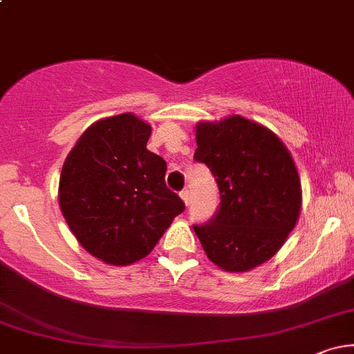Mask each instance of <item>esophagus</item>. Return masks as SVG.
<instances>
[{"mask_svg":"<svg viewBox=\"0 0 354 354\" xmlns=\"http://www.w3.org/2000/svg\"><path fill=\"white\" fill-rule=\"evenodd\" d=\"M181 200L185 201V205H189V200H191V194H189V189H183L180 193Z\"/></svg>","mask_w":354,"mask_h":354,"instance_id":"34e87169","label":"esophagus"}]
</instances>
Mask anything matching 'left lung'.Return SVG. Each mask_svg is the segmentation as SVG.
Instances as JSON below:
<instances>
[{
  "mask_svg": "<svg viewBox=\"0 0 354 354\" xmlns=\"http://www.w3.org/2000/svg\"><path fill=\"white\" fill-rule=\"evenodd\" d=\"M194 160L213 173L219 208L194 225L203 250L231 273L250 271L278 253L301 208V183L286 146L265 126L233 115L196 126Z\"/></svg>",
  "mask_w": 354,
  "mask_h": 354,
  "instance_id": "8db88e82",
  "label": "left lung"
}]
</instances>
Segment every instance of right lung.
Segmentation results:
<instances>
[{"label":"right lung","mask_w":354,"mask_h":354,"mask_svg":"<svg viewBox=\"0 0 354 354\" xmlns=\"http://www.w3.org/2000/svg\"><path fill=\"white\" fill-rule=\"evenodd\" d=\"M151 126L131 113L104 118L81 135L61 169L58 200L80 245L101 261H140L185 203L166 188V161L146 148Z\"/></svg>","instance_id":"right-lung-1"}]
</instances>
